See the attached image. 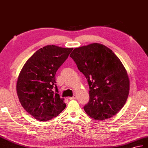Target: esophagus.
<instances>
[{
	"instance_id": "obj_1",
	"label": "esophagus",
	"mask_w": 148,
	"mask_h": 148,
	"mask_svg": "<svg viewBox=\"0 0 148 148\" xmlns=\"http://www.w3.org/2000/svg\"><path fill=\"white\" fill-rule=\"evenodd\" d=\"M75 98H76V96L75 95H74L73 97H69V99H74Z\"/></svg>"
}]
</instances>
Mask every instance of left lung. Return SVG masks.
Segmentation results:
<instances>
[{
    "label": "left lung",
    "mask_w": 148,
    "mask_h": 148,
    "mask_svg": "<svg viewBox=\"0 0 148 148\" xmlns=\"http://www.w3.org/2000/svg\"><path fill=\"white\" fill-rule=\"evenodd\" d=\"M70 57L87 79L90 88L85 112L98 121L116 115L125 103L129 91L128 75L119 58L99 43L74 49Z\"/></svg>",
    "instance_id": "obj_1"
}]
</instances>
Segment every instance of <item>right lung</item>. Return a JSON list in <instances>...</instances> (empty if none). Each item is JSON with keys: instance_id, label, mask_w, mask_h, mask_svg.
Instances as JSON below:
<instances>
[{"instance_id": "add662e5", "label": "right lung", "mask_w": 148, "mask_h": 148, "mask_svg": "<svg viewBox=\"0 0 148 148\" xmlns=\"http://www.w3.org/2000/svg\"><path fill=\"white\" fill-rule=\"evenodd\" d=\"M73 49L47 45L27 60L19 75L16 90L25 110L40 121L56 117L66 105L57 86L56 74Z\"/></svg>"}]
</instances>
